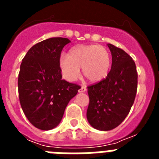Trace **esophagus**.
Returning a JSON list of instances; mask_svg holds the SVG:
<instances>
[{"mask_svg":"<svg viewBox=\"0 0 159 159\" xmlns=\"http://www.w3.org/2000/svg\"><path fill=\"white\" fill-rule=\"evenodd\" d=\"M87 91V88L85 86H82L80 88V90H79V92H80V93H82V92H85Z\"/></svg>","mask_w":159,"mask_h":159,"instance_id":"1","label":"esophagus"}]
</instances>
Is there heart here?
Here are the masks:
<instances>
[{
	"label": "heart",
	"instance_id": "b5f03b06",
	"mask_svg": "<svg viewBox=\"0 0 159 159\" xmlns=\"http://www.w3.org/2000/svg\"><path fill=\"white\" fill-rule=\"evenodd\" d=\"M111 57L104 46L98 44L78 45L72 48L67 57L60 59V67L64 78L75 81L83 74L88 81L98 83L104 80L110 71Z\"/></svg>",
	"mask_w": 159,
	"mask_h": 159
}]
</instances>
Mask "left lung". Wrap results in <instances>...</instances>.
Instances as JSON below:
<instances>
[{
	"mask_svg": "<svg viewBox=\"0 0 159 159\" xmlns=\"http://www.w3.org/2000/svg\"><path fill=\"white\" fill-rule=\"evenodd\" d=\"M112 64L107 76L88 87L87 119L94 128L110 130L127 117L134 103L138 87L135 63L123 49L108 43Z\"/></svg>",
	"mask_w": 159,
	"mask_h": 159,
	"instance_id": "1",
	"label": "left lung"
}]
</instances>
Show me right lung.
<instances>
[{
	"instance_id": "right-lung-1",
	"label": "right lung",
	"mask_w": 159,
	"mask_h": 159,
	"mask_svg": "<svg viewBox=\"0 0 159 159\" xmlns=\"http://www.w3.org/2000/svg\"><path fill=\"white\" fill-rule=\"evenodd\" d=\"M70 42L67 38H49L32 46L22 60L18 75L20 102L29 121L40 130L57 127L80 88L62 80L60 54Z\"/></svg>"
}]
</instances>
